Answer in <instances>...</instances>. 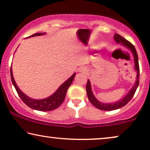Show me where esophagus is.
<instances>
[{"mask_svg":"<svg viewBox=\"0 0 150 150\" xmlns=\"http://www.w3.org/2000/svg\"><path fill=\"white\" fill-rule=\"evenodd\" d=\"M79 70L80 72H81V73H86L87 71V68H85V67H80Z\"/></svg>","mask_w":150,"mask_h":150,"instance_id":"obj_1","label":"esophagus"}]
</instances>
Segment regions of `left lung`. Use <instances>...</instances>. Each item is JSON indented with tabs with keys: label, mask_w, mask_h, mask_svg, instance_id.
<instances>
[{
	"label": "left lung",
	"mask_w": 150,
	"mask_h": 150,
	"mask_svg": "<svg viewBox=\"0 0 150 150\" xmlns=\"http://www.w3.org/2000/svg\"><path fill=\"white\" fill-rule=\"evenodd\" d=\"M114 40H115V42L117 44H121L123 46H126V48H128L129 50H131V52H132L133 55H134V67L135 69L137 71V81L135 83L134 85L133 86L132 89H130V91L128 92V94L125 96L124 98H123L122 99H121L119 101L115 102V103H110V104H106V103H102L98 101L96 99L95 96H93V92L91 91V84H90V81L88 80L87 85H86V91H87V94L89 98V101L91 102V103L93 104L94 106H96V108L98 109L103 110H113L118 109L126 105L130 101V100L132 99L133 96H134L136 90L138 87L139 84V59H138V55H137V52L136 49H135L134 45H132L129 41L126 40V39H124L123 37H122L120 35L117 33H115L114 35Z\"/></svg>",
	"instance_id": "8db88e82"
}]
</instances>
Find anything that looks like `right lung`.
Returning a JSON list of instances; mask_svg holds the SVG:
<instances>
[{
  "label": "right lung",
  "mask_w": 150,
  "mask_h": 150,
  "mask_svg": "<svg viewBox=\"0 0 150 150\" xmlns=\"http://www.w3.org/2000/svg\"><path fill=\"white\" fill-rule=\"evenodd\" d=\"M44 34L45 33H38L29 36L28 38L38 35H42ZM10 72H11V79L12 83H13L18 96L21 98L22 101L24 102V103L26 104L28 107L31 108L32 109L40 110V111H50V110H54L57 108H58L63 103L65 100V96H66L67 89H68L69 86L71 85V84L72 83L73 80L74 79L76 75V73L74 74L69 79H67L64 83H63L59 87V89L55 91V93H53L50 97L42 100H33L32 98L28 97L24 93H22V91H20V89L18 87L15 81H14L13 74H12L11 67V69H10Z\"/></svg>",
  "instance_id": "right-lung-1"
}]
</instances>
